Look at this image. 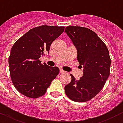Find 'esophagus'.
Returning <instances> with one entry per match:
<instances>
[{"label": "esophagus", "instance_id": "esophagus-1", "mask_svg": "<svg viewBox=\"0 0 123 123\" xmlns=\"http://www.w3.org/2000/svg\"><path fill=\"white\" fill-rule=\"evenodd\" d=\"M60 73L61 74H64L65 73V72L64 70H62V69H60Z\"/></svg>", "mask_w": 123, "mask_h": 123}]
</instances>
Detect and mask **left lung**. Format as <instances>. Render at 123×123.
Returning a JSON list of instances; mask_svg holds the SVG:
<instances>
[{
    "instance_id": "8db88e82",
    "label": "left lung",
    "mask_w": 123,
    "mask_h": 123,
    "mask_svg": "<svg viewBox=\"0 0 123 123\" xmlns=\"http://www.w3.org/2000/svg\"><path fill=\"white\" fill-rule=\"evenodd\" d=\"M65 32L77 49L82 77L72 80L64 87L65 93L74 102H85L103 89L110 75L111 59L105 44L94 32L81 27H66Z\"/></svg>"
}]
</instances>
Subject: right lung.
<instances>
[{
	"label": "right lung",
	"instance_id": "obj_1",
	"mask_svg": "<svg viewBox=\"0 0 123 123\" xmlns=\"http://www.w3.org/2000/svg\"><path fill=\"white\" fill-rule=\"evenodd\" d=\"M64 30V27H35L13 44L8 59L10 74L13 85L21 94L31 98L43 96L59 74L58 67L42 64L39 59L49 53L53 42Z\"/></svg>",
	"mask_w": 123,
	"mask_h": 123
}]
</instances>
